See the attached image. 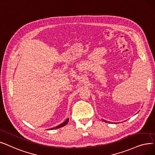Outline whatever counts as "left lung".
<instances>
[{
  "instance_id": "left-lung-1",
  "label": "left lung",
  "mask_w": 155,
  "mask_h": 155,
  "mask_svg": "<svg viewBox=\"0 0 155 155\" xmlns=\"http://www.w3.org/2000/svg\"><path fill=\"white\" fill-rule=\"evenodd\" d=\"M104 121H105V122H108V121H107V120H103Z\"/></svg>"
}]
</instances>
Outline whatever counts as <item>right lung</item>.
<instances>
[{"instance_id": "obj_1", "label": "right lung", "mask_w": 155, "mask_h": 155, "mask_svg": "<svg viewBox=\"0 0 155 155\" xmlns=\"http://www.w3.org/2000/svg\"><path fill=\"white\" fill-rule=\"evenodd\" d=\"M68 122H69V119H66V120H65L63 123H62V124H59V125H58V126H56L55 127L51 128V129H50V130H52V129H59V128H61V127H64V126H65V125L68 123Z\"/></svg>"}]
</instances>
